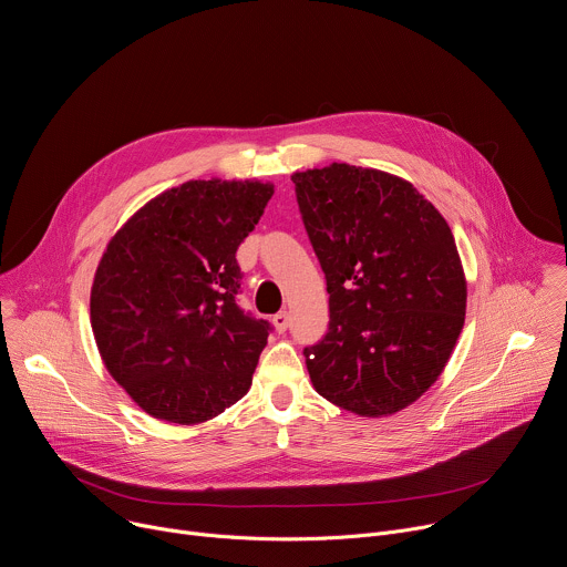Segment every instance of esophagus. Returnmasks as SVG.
<instances>
[{"label": "esophagus", "mask_w": 567, "mask_h": 567, "mask_svg": "<svg viewBox=\"0 0 567 567\" xmlns=\"http://www.w3.org/2000/svg\"><path fill=\"white\" fill-rule=\"evenodd\" d=\"M274 328H276L278 332H285V330L289 328V313H287V311H278V313L274 316Z\"/></svg>", "instance_id": "34e87169"}]
</instances>
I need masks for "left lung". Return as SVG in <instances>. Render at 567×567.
Returning a JSON list of instances; mask_svg holds the SVG:
<instances>
[{
    "label": "left lung",
    "mask_w": 567,
    "mask_h": 567,
    "mask_svg": "<svg viewBox=\"0 0 567 567\" xmlns=\"http://www.w3.org/2000/svg\"><path fill=\"white\" fill-rule=\"evenodd\" d=\"M291 182L330 293V330L302 352L316 392L361 417L411 406L464 326L446 219L413 184L374 168L332 164Z\"/></svg>",
    "instance_id": "left-lung-1"
}]
</instances>
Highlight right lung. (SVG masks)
Wrapping results in <instances>:
<instances>
[{
	"mask_svg": "<svg viewBox=\"0 0 567 567\" xmlns=\"http://www.w3.org/2000/svg\"><path fill=\"white\" fill-rule=\"evenodd\" d=\"M274 195L262 182H186L110 239L92 285L107 372L147 415L193 426L251 388L271 326L237 305V247Z\"/></svg>",
	"mask_w": 567,
	"mask_h": 567,
	"instance_id": "1",
	"label": "right lung"
}]
</instances>
